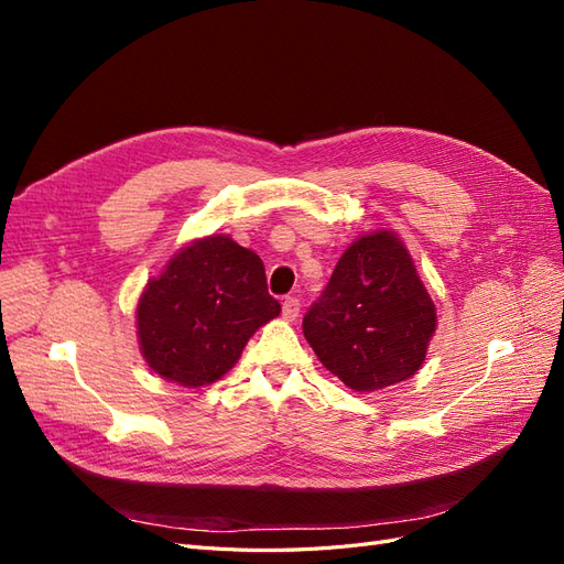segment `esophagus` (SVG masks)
<instances>
[{"mask_svg": "<svg viewBox=\"0 0 564 564\" xmlns=\"http://www.w3.org/2000/svg\"><path fill=\"white\" fill-rule=\"evenodd\" d=\"M299 313H301V303H299V299H294V296H286V299H284V303H282V317H284L286 322H294V319L299 317Z\"/></svg>", "mask_w": 564, "mask_h": 564, "instance_id": "34e87169", "label": "esophagus"}]
</instances>
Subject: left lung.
<instances>
[{"label": "left lung", "mask_w": 564, "mask_h": 564, "mask_svg": "<svg viewBox=\"0 0 564 564\" xmlns=\"http://www.w3.org/2000/svg\"><path fill=\"white\" fill-rule=\"evenodd\" d=\"M437 329L435 303L398 232H365L340 256L303 317L317 360L350 390L412 379Z\"/></svg>", "instance_id": "left-lung-1"}]
</instances>
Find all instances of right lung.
Instances as JSON below:
<instances>
[{
    "label": "right lung",
    "mask_w": 564,
    "mask_h": 564,
    "mask_svg": "<svg viewBox=\"0 0 564 564\" xmlns=\"http://www.w3.org/2000/svg\"><path fill=\"white\" fill-rule=\"evenodd\" d=\"M280 311L259 253L214 232L181 247L148 280L135 305V334L158 377L202 388L228 373L256 329Z\"/></svg>",
    "instance_id": "add662e5"
}]
</instances>
